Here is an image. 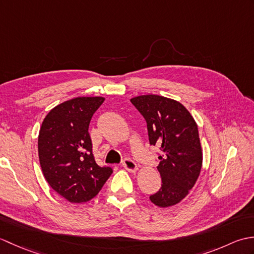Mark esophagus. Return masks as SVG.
<instances>
[{
  "label": "esophagus",
  "instance_id": "1",
  "mask_svg": "<svg viewBox=\"0 0 254 254\" xmlns=\"http://www.w3.org/2000/svg\"><path fill=\"white\" fill-rule=\"evenodd\" d=\"M122 166L130 172H135L138 169L137 165L134 163V160H132L131 158H124L122 160Z\"/></svg>",
  "mask_w": 254,
  "mask_h": 254
}]
</instances>
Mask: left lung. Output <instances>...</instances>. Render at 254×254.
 Returning a JSON list of instances; mask_svg holds the SVG:
<instances>
[{"mask_svg":"<svg viewBox=\"0 0 254 254\" xmlns=\"http://www.w3.org/2000/svg\"><path fill=\"white\" fill-rule=\"evenodd\" d=\"M147 124L149 144L158 146L161 188L149 196L159 207H168L185 198L202 168V148L195 121L179 101L158 95L131 99Z\"/></svg>","mask_w":254,"mask_h":254,"instance_id":"8db88e82","label":"left lung"}]
</instances>
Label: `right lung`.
I'll use <instances>...</instances> for the list:
<instances>
[{
  "instance_id": "1",
  "label": "right lung",
  "mask_w": 254,
  "mask_h": 254,
  "mask_svg": "<svg viewBox=\"0 0 254 254\" xmlns=\"http://www.w3.org/2000/svg\"><path fill=\"white\" fill-rule=\"evenodd\" d=\"M102 97H77L53 108L38 136L42 172L49 186L71 203L95 197L112 174L97 165L88 133L89 123Z\"/></svg>"
}]
</instances>
